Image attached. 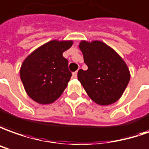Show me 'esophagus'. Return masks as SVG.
<instances>
[{"mask_svg": "<svg viewBox=\"0 0 149 149\" xmlns=\"http://www.w3.org/2000/svg\"><path fill=\"white\" fill-rule=\"evenodd\" d=\"M77 74H78V71H75V72L73 73L72 77L74 78V79H76V78H77Z\"/></svg>", "mask_w": 149, "mask_h": 149, "instance_id": "34e87169", "label": "esophagus"}]
</instances>
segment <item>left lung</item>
<instances>
[{"mask_svg":"<svg viewBox=\"0 0 149 149\" xmlns=\"http://www.w3.org/2000/svg\"><path fill=\"white\" fill-rule=\"evenodd\" d=\"M79 49L88 70H79L78 79L88 96L100 105L116 102L123 94L131 78L126 62L102 41L82 40Z\"/></svg>","mask_w":149,"mask_h":149,"instance_id":"1","label":"left lung"}]
</instances>
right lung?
Instances as JSON below:
<instances>
[{
  "label": "right lung",
  "mask_w": 149,
  "mask_h": 149,
  "mask_svg": "<svg viewBox=\"0 0 149 149\" xmlns=\"http://www.w3.org/2000/svg\"><path fill=\"white\" fill-rule=\"evenodd\" d=\"M72 40H51L26 57L20 68V78L27 95L41 104L53 103L67 87L71 72L62 53Z\"/></svg>",
  "instance_id": "obj_1"
}]
</instances>
